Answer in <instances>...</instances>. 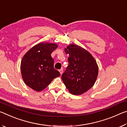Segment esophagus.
<instances>
[{
	"instance_id": "esophagus-1",
	"label": "esophagus",
	"mask_w": 127,
	"mask_h": 127,
	"mask_svg": "<svg viewBox=\"0 0 127 127\" xmlns=\"http://www.w3.org/2000/svg\"><path fill=\"white\" fill-rule=\"evenodd\" d=\"M59 71L60 72V73H61V74H62V73H63V70L62 69H60Z\"/></svg>"
}]
</instances>
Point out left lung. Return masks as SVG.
<instances>
[{
    "instance_id": "1",
    "label": "left lung",
    "mask_w": 127,
    "mask_h": 127,
    "mask_svg": "<svg viewBox=\"0 0 127 127\" xmlns=\"http://www.w3.org/2000/svg\"><path fill=\"white\" fill-rule=\"evenodd\" d=\"M69 54V65L62 78L69 92L79 95L93 86L97 78L98 67L96 60L84 48L70 44L64 49Z\"/></svg>"
}]
</instances>
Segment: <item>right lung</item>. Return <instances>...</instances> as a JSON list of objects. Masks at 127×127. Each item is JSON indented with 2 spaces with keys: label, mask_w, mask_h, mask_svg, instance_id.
I'll return each mask as SVG.
<instances>
[{
  "label": "right lung",
  "mask_w": 127,
  "mask_h": 127,
  "mask_svg": "<svg viewBox=\"0 0 127 127\" xmlns=\"http://www.w3.org/2000/svg\"><path fill=\"white\" fill-rule=\"evenodd\" d=\"M55 43L40 42L23 56L21 63L23 80L27 86L39 92L44 90L59 72L54 68L51 54L58 48Z\"/></svg>",
  "instance_id": "obj_1"
}]
</instances>
